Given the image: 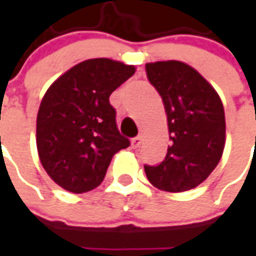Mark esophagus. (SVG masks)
<instances>
[{"label": "esophagus", "instance_id": "34e87169", "mask_svg": "<svg viewBox=\"0 0 256 256\" xmlns=\"http://www.w3.org/2000/svg\"><path fill=\"white\" fill-rule=\"evenodd\" d=\"M141 144H142V136H141V135L135 136V138H132V141H131V145H132V148H138V146H140Z\"/></svg>", "mask_w": 256, "mask_h": 256}]
</instances>
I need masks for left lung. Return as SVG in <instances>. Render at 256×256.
<instances>
[{
  "label": "left lung",
  "mask_w": 256,
  "mask_h": 256,
  "mask_svg": "<svg viewBox=\"0 0 256 256\" xmlns=\"http://www.w3.org/2000/svg\"><path fill=\"white\" fill-rule=\"evenodd\" d=\"M148 81L162 98L171 146L160 165H145L158 190L182 192L204 182L215 170L225 146V112L211 84L181 61L145 65Z\"/></svg>",
  "instance_id": "8db88e82"
}]
</instances>
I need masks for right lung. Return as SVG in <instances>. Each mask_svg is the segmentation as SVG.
Segmentation results:
<instances>
[{
	"instance_id": "right-lung-1",
	"label": "right lung",
	"mask_w": 256,
	"mask_h": 256,
	"mask_svg": "<svg viewBox=\"0 0 256 256\" xmlns=\"http://www.w3.org/2000/svg\"><path fill=\"white\" fill-rule=\"evenodd\" d=\"M135 66L108 58L80 62L48 88L36 116V148L51 180L74 194L105 178L112 156L130 146L120 134L110 95Z\"/></svg>"
}]
</instances>
